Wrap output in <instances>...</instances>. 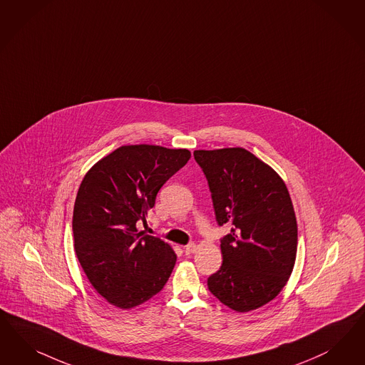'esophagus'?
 <instances>
[{
  "label": "esophagus",
  "mask_w": 365,
  "mask_h": 365,
  "mask_svg": "<svg viewBox=\"0 0 365 365\" xmlns=\"http://www.w3.org/2000/svg\"><path fill=\"white\" fill-rule=\"evenodd\" d=\"M184 251H185V254H187V255L193 254V252L196 251V245H195V243H189L188 246H185V247H184Z\"/></svg>",
  "instance_id": "1"
}]
</instances>
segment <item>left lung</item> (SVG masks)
I'll return each instance as SVG.
<instances>
[{"label": "left lung", "instance_id": "8db88e82", "mask_svg": "<svg viewBox=\"0 0 365 365\" xmlns=\"http://www.w3.org/2000/svg\"><path fill=\"white\" fill-rule=\"evenodd\" d=\"M208 181L223 263L208 278L222 304L245 313L274 299L289 281L297 255V220L289 190L270 166L243 148L195 150Z\"/></svg>", "mask_w": 365, "mask_h": 365}]
</instances>
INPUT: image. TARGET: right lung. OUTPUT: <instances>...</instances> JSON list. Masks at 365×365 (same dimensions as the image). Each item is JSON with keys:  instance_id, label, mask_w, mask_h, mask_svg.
Listing matches in <instances>:
<instances>
[{"instance_id": "add662e5", "label": "right lung", "mask_w": 365, "mask_h": 365, "mask_svg": "<svg viewBox=\"0 0 365 365\" xmlns=\"http://www.w3.org/2000/svg\"><path fill=\"white\" fill-rule=\"evenodd\" d=\"M190 158L187 149L120 146L88 170L73 207L75 252L95 290L111 305L130 309L160 293L176 254L137 223L153 208L165 182Z\"/></svg>"}]
</instances>
